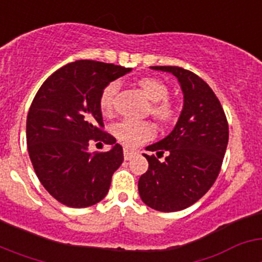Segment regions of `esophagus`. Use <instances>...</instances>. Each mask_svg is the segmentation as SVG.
Instances as JSON below:
<instances>
[{
	"mask_svg": "<svg viewBox=\"0 0 262 262\" xmlns=\"http://www.w3.org/2000/svg\"><path fill=\"white\" fill-rule=\"evenodd\" d=\"M123 155H124V159H126V160H131L134 156H135L136 152L133 151V149H128V148H124V149H123Z\"/></svg>",
	"mask_w": 262,
	"mask_h": 262,
	"instance_id": "esophagus-1",
	"label": "esophagus"
}]
</instances>
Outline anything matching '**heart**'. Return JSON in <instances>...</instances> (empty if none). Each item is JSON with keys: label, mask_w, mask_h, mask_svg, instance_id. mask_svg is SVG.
Returning <instances> with one entry per match:
<instances>
[{"label": "heart", "mask_w": 262, "mask_h": 262, "mask_svg": "<svg viewBox=\"0 0 262 262\" xmlns=\"http://www.w3.org/2000/svg\"><path fill=\"white\" fill-rule=\"evenodd\" d=\"M139 86L151 101V114L161 123H170L177 117V106L168 98L169 89L163 81L155 77H144L139 80ZM119 82L111 81L106 85L99 96V108L105 115L114 111L115 97H117ZM115 138L123 145L135 148L142 143L154 138L155 127L147 120L122 119L111 127Z\"/></svg>", "instance_id": "b5f03b06"}]
</instances>
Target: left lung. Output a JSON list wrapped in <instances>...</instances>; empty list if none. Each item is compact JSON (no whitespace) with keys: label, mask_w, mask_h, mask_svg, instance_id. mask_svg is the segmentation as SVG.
Segmentation results:
<instances>
[{"label":"left lung","mask_w":262,"mask_h":262,"mask_svg":"<svg viewBox=\"0 0 262 262\" xmlns=\"http://www.w3.org/2000/svg\"><path fill=\"white\" fill-rule=\"evenodd\" d=\"M177 77L184 107L174 129L148 145V170L139 178V194L151 209L184 210L201 200L221 172L228 143V122L211 88L193 72L180 67H151ZM166 155V160L158 159Z\"/></svg>","instance_id":"1"}]
</instances>
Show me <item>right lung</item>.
Instances as JSON below:
<instances>
[{
	"instance_id": "add662e5",
	"label": "right lung",
	"mask_w": 262,
	"mask_h": 262,
	"mask_svg": "<svg viewBox=\"0 0 262 262\" xmlns=\"http://www.w3.org/2000/svg\"><path fill=\"white\" fill-rule=\"evenodd\" d=\"M128 72L131 68L77 60L53 72L34 97L26 123L29 156L39 181L62 205L81 209L102 201L113 173L123 163L122 145L103 131L99 96L108 82ZM89 140L112 149L90 154Z\"/></svg>"
}]
</instances>
